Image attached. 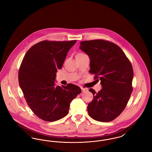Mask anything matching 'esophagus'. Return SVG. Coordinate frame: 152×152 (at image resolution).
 Returning a JSON list of instances; mask_svg holds the SVG:
<instances>
[{"instance_id":"esophagus-1","label":"esophagus","mask_w":152,"mask_h":152,"mask_svg":"<svg viewBox=\"0 0 152 152\" xmlns=\"http://www.w3.org/2000/svg\"><path fill=\"white\" fill-rule=\"evenodd\" d=\"M81 91H82L83 92H86V91H88V89H87V88H81Z\"/></svg>"}]
</instances>
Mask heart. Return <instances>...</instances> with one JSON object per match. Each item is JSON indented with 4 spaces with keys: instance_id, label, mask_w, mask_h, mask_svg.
Here are the masks:
<instances>
[{
    "instance_id": "obj_1",
    "label": "heart",
    "mask_w": 152,
    "mask_h": 152,
    "mask_svg": "<svg viewBox=\"0 0 152 152\" xmlns=\"http://www.w3.org/2000/svg\"><path fill=\"white\" fill-rule=\"evenodd\" d=\"M78 54H84V53H78Z\"/></svg>"
}]
</instances>
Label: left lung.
I'll use <instances>...</instances> for the list:
<instances>
[{
  "instance_id": "obj_1",
  "label": "left lung",
  "mask_w": 152,
  "mask_h": 152,
  "mask_svg": "<svg viewBox=\"0 0 152 152\" xmlns=\"http://www.w3.org/2000/svg\"><path fill=\"white\" fill-rule=\"evenodd\" d=\"M79 48L89 56V73L94 74V80L101 81L102 86L98 93L89 90L94 99L88 104V114L99 121H111L122 113L129 100L133 90L132 64L123 50L108 41H83Z\"/></svg>"
}]
</instances>
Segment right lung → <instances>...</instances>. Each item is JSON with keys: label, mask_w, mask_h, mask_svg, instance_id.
Here are the masks:
<instances>
[{"label": "right lung", "mask_w": 152, "mask_h": 152, "mask_svg": "<svg viewBox=\"0 0 152 152\" xmlns=\"http://www.w3.org/2000/svg\"><path fill=\"white\" fill-rule=\"evenodd\" d=\"M77 40L35 44L27 52L19 71V86L32 111L46 121H55L68 113L70 103L81 92L72 84L55 85L56 73Z\"/></svg>", "instance_id": "add662e5"}]
</instances>
